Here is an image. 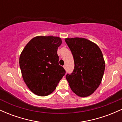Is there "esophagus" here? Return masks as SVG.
Masks as SVG:
<instances>
[{
    "instance_id": "1",
    "label": "esophagus",
    "mask_w": 122,
    "mask_h": 122,
    "mask_svg": "<svg viewBox=\"0 0 122 122\" xmlns=\"http://www.w3.org/2000/svg\"><path fill=\"white\" fill-rule=\"evenodd\" d=\"M63 67H64V69H66V66L65 65H64V66H63Z\"/></svg>"
}]
</instances>
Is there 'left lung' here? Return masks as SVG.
<instances>
[{
  "instance_id": "1",
  "label": "left lung",
  "mask_w": 122,
  "mask_h": 122,
  "mask_svg": "<svg viewBox=\"0 0 122 122\" xmlns=\"http://www.w3.org/2000/svg\"><path fill=\"white\" fill-rule=\"evenodd\" d=\"M73 57L75 68L66 75L71 89L80 97L94 92L102 81L105 69L103 54L95 43L84 38H66Z\"/></svg>"
}]
</instances>
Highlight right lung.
<instances>
[{"instance_id":"obj_1","label":"right lung","mask_w":122,"mask_h":122,"mask_svg":"<svg viewBox=\"0 0 122 122\" xmlns=\"http://www.w3.org/2000/svg\"><path fill=\"white\" fill-rule=\"evenodd\" d=\"M61 39L53 36H38L30 40L19 58V66L24 81L34 94L49 95L55 90L65 75L59 65L57 49Z\"/></svg>"}]
</instances>
